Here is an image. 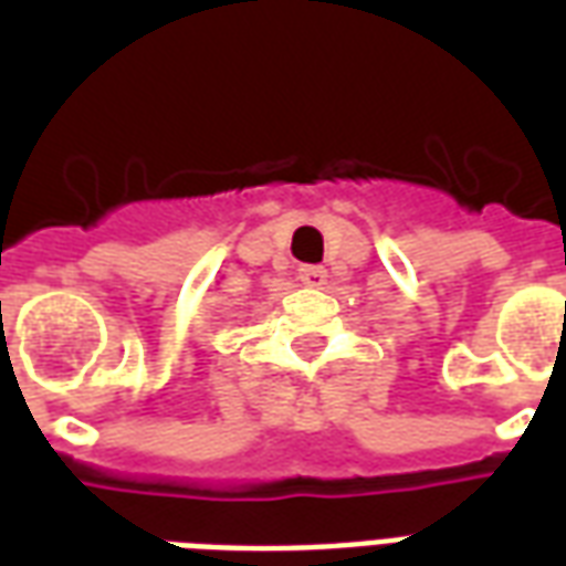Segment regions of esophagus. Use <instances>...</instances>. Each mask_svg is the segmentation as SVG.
Masks as SVG:
<instances>
[{"label":"esophagus","mask_w":566,"mask_h":566,"mask_svg":"<svg viewBox=\"0 0 566 566\" xmlns=\"http://www.w3.org/2000/svg\"><path fill=\"white\" fill-rule=\"evenodd\" d=\"M300 282L306 287H324L327 284V270L324 266H300Z\"/></svg>","instance_id":"34e87169"}]
</instances>
